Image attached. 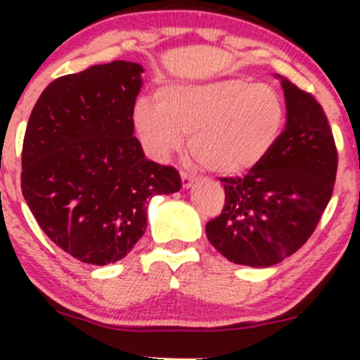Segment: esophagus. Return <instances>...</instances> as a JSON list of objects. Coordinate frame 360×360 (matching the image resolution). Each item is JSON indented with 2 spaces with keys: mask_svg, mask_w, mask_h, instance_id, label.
<instances>
[{
  "mask_svg": "<svg viewBox=\"0 0 360 360\" xmlns=\"http://www.w3.org/2000/svg\"><path fill=\"white\" fill-rule=\"evenodd\" d=\"M195 183V177L190 176L188 172H181V186H183V190H190L191 186H193Z\"/></svg>",
  "mask_w": 360,
  "mask_h": 360,
  "instance_id": "obj_1",
  "label": "esophagus"
}]
</instances>
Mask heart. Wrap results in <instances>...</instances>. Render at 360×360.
I'll use <instances>...</instances> for the list:
<instances>
[{
	"instance_id": "obj_1",
	"label": "heart",
	"mask_w": 360,
	"mask_h": 360,
	"mask_svg": "<svg viewBox=\"0 0 360 360\" xmlns=\"http://www.w3.org/2000/svg\"><path fill=\"white\" fill-rule=\"evenodd\" d=\"M284 116L274 86L244 78L167 86L158 101L139 99L134 106V125L150 157L163 162L191 132V153L217 174L259 163L277 143Z\"/></svg>"
}]
</instances>
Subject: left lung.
Returning a JSON list of instances; mask_svg holds the SVG:
<instances>
[{"instance_id":"8db88e82","label":"left lung","mask_w":360,"mask_h":360,"mask_svg":"<svg viewBox=\"0 0 360 360\" xmlns=\"http://www.w3.org/2000/svg\"><path fill=\"white\" fill-rule=\"evenodd\" d=\"M285 129L245 177H223L224 209L205 224L228 261L268 268L314 233L335 188L338 153L328 116L311 94L281 78Z\"/></svg>"}]
</instances>
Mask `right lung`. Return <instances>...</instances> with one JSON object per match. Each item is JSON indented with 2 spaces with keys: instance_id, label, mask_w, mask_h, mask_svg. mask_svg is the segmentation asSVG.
<instances>
[{
  "instance_id": "right-lung-1",
  "label": "right lung",
  "mask_w": 360,
  "mask_h": 360,
  "mask_svg": "<svg viewBox=\"0 0 360 360\" xmlns=\"http://www.w3.org/2000/svg\"><path fill=\"white\" fill-rule=\"evenodd\" d=\"M144 69L112 60L53 79L29 116L22 195L46 237L82 263H116L148 226V200L181 190L144 155L134 106Z\"/></svg>"
}]
</instances>
